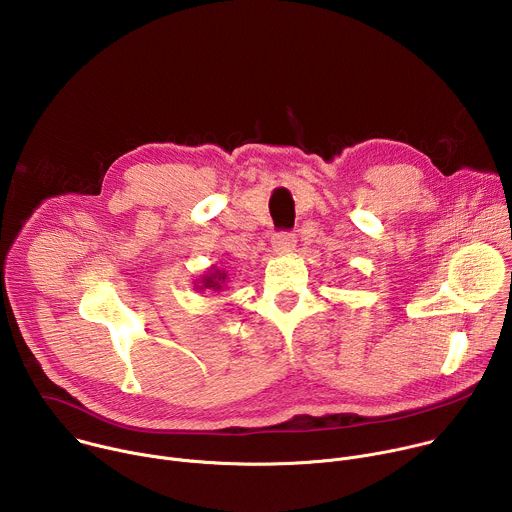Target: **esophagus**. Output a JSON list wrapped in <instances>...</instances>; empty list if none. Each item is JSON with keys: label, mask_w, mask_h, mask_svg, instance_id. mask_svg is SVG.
<instances>
[{"label": "esophagus", "mask_w": 512, "mask_h": 512, "mask_svg": "<svg viewBox=\"0 0 512 512\" xmlns=\"http://www.w3.org/2000/svg\"><path fill=\"white\" fill-rule=\"evenodd\" d=\"M273 247H275V251H281V253H285V251H291L296 247V235L291 233V231H277L275 235H273Z\"/></svg>", "instance_id": "esophagus-1"}]
</instances>
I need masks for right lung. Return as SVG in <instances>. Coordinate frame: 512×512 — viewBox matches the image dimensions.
I'll list each match as a JSON object with an SVG mask.
<instances>
[{"instance_id":"1","label":"right lung","mask_w":512,"mask_h":512,"mask_svg":"<svg viewBox=\"0 0 512 512\" xmlns=\"http://www.w3.org/2000/svg\"><path fill=\"white\" fill-rule=\"evenodd\" d=\"M225 279H227V273L214 269L212 273L204 275L200 289H221V287H223V283H225Z\"/></svg>"}]
</instances>
